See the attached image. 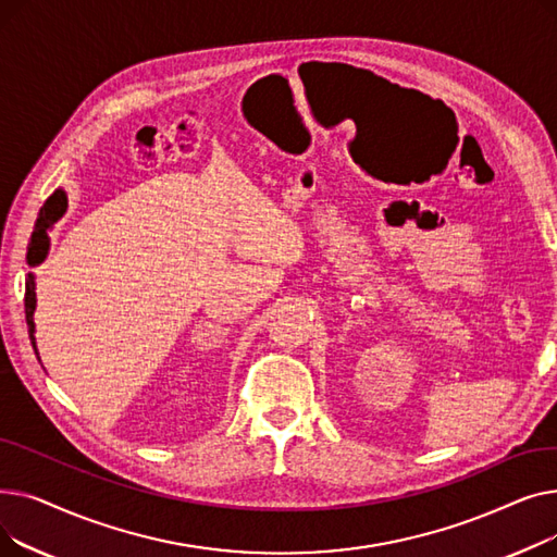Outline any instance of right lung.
<instances>
[{
  "label": "right lung",
  "instance_id": "1",
  "mask_svg": "<svg viewBox=\"0 0 557 557\" xmlns=\"http://www.w3.org/2000/svg\"><path fill=\"white\" fill-rule=\"evenodd\" d=\"M67 208V198H65V191H53L45 205L42 210L38 214V221H36V227L32 232V242H28V248H26V259L32 267H36V263H40L47 255V248H49V239H47V227L61 216ZM34 309H36V286H34V275L26 277V288H24V313H26V325H28V338H32V345L36 349V325H34ZM38 355V349H36Z\"/></svg>",
  "mask_w": 557,
  "mask_h": 557
}]
</instances>
